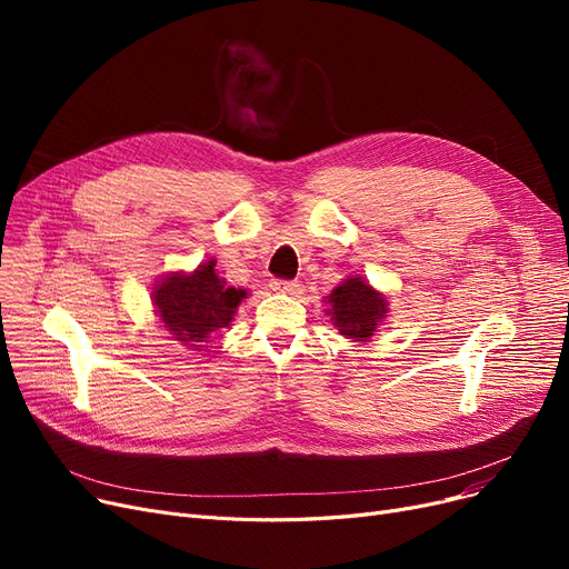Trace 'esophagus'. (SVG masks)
<instances>
[{
    "instance_id": "34e87169",
    "label": "esophagus",
    "mask_w": 569,
    "mask_h": 569,
    "mask_svg": "<svg viewBox=\"0 0 569 569\" xmlns=\"http://www.w3.org/2000/svg\"><path fill=\"white\" fill-rule=\"evenodd\" d=\"M272 290L277 292H286V295H300L302 292V283L300 281H286V279H274L272 283Z\"/></svg>"
}]
</instances>
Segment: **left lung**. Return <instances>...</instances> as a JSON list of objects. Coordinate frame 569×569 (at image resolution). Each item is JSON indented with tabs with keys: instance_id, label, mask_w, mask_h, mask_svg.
I'll use <instances>...</instances> for the list:
<instances>
[{
	"instance_id": "8db88e82",
	"label": "left lung",
	"mask_w": 569,
	"mask_h": 569,
	"mask_svg": "<svg viewBox=\"0 0 569 569\" xmlns=\"http://www.w3.org/2000/svg\"><path fill=\"white\" fill-rule=\"evenodd\" d=\"M332 320L339 327V335L357 341H367L380 318L387 313V302L360 277L346 279L330 295Z\"/></svg>"
}]
</instances>
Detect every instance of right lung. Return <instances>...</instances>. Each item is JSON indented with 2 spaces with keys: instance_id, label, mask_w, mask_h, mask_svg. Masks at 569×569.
Masks as SVG:
<instances>
[{
  "instance_id": "right-lung-1",
  "label": "right lung",
  "mask_w": 569,
  "mask_h": 569,
  "mask_svg": "<svg viewBox=\"0 0 569 569\" xmlns=\"http://www.w3.org/2000/svg\"><path fill=\"white\" fill-rule=\"evenodd\" d=\"M152 297L163 327L174 335L172 339L196 346L230 325L247 292L226 288V281L214 272V260H209L193 274L168 277L154 288Z\"/></svg>"
}]
</instances>
